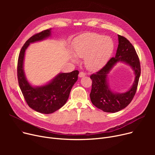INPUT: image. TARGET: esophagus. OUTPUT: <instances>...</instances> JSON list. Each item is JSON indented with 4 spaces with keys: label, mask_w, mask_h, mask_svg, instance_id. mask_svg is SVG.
Segmentation results:
<instances>
[{
    "label": "esophagus",
    "mask_w": 155,
    "mask_h": 155,
    "mask_svg": "<svg viewBox=\"0 0 155 155\" xmlns=\"http://www.w3.org/2000/svg\"><path fill=\"white\" fill-rule=\"evenodd\" d=\"M85 73H84V71H80V73H79V75H78V76H79V77H84V76H85Z\"/></svg>",
    "instance_id": "obj_1"
}]
</instances>
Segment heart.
Segmentation results:
<instances>
[{
	"label": "heart",
	"instance_id": "b5f03b06",
	"mask_svg": "<svg viewBox=\"0 0 155 155\" xmlns=\"http://www.w3.org/2000/svg\"><path fill=\"white\" fill-rule=\"evenodd\" d=\"M114 48L112 39L97 33H87L78 37L73 44L75 55L72 60L85 58L86 68L91 71L102 68L109 60Z\"/></svg>",
	"mask_w": 155,
	"mask_h": 155
}]
</instances>
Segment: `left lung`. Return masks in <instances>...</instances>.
Returning <instances> with one entry per match:
<instances>
[{
  "label": "left lung",
  "mask_w": 155,
  "mask_h": 155,
  "mask_svg": "<svg viewBox=\"0 0 155 155\" xmlns=\"http://www.w3.org/2000/svg\"><path fill=\"white\" fill-rule=\"evenodd\" d=\"M119 45L115 57L111 58L99 71L91 75L92 80L90 94L92 103L104 112L114 113L126 107L136 94L141 74L140 59L133 45L124 36L118 35ZM124 62L135 71V79L132 88L124 93H114L107 83L108 73L118 62Z\"/></svg>",
  "instance_id": "1"
}]
</instances>
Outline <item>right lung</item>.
<instances>
[{"label": "right lung", "instance_id": "1", "mask_svg": "<svg viewBox=\"0 0 155 155\" xmlns=\"http://www.w3.org/2000/svg\"><path fill=\"white\" fill-rule=\"evenodd\" d=\"M48 29L31 36L22 47L18 61V78L19 87L29 107L42 114H51L67 102L73 85L78 80L79 71L61 73L48 84L32 87L28 82L24 72L23 63L25 51L30 43L39 41L50 36Z\"/></svg>", "mask_w": 155, "mask_h": 155}]
</instances>
